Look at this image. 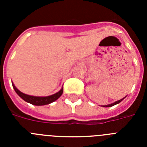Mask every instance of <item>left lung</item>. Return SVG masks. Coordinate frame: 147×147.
Segmentation results:
<instances>
[{"label":"left lung","instance_id":"1","mask_svg":"<svg viewBox=\"0 0 147 147\" xmlns=\"http://www.w3.org/2000/svg\"><path fill=\"white\" fill-rule=\"evenodd\" d=\"M126 98V96L124 97V98H121V99L119 100V101H116V102H114V103H113V104H110V105H103V106H102V107H112V106H114V105H117V104L120 103V102H121L122 100L124 99V98Z\"/></svg>","mask_w":147,"mask_h":147}]
</instances>
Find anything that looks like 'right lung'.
Masks as SVG:
<instances>
[{"instance_id": "right-lung-1", "label": "right lung", "mask_w": 147, "mask_h": 147, "mask_svg": "<svg viewBox=\"0 0 147 147\" xmlns=\"http://www.w3.org/2000/svg\"><path fill=\"white\" fill-rule=\"evenodd\" d=\"M12 83L13 88L15 89V92L21 98H23L24 101H26L28 103L32 104L34 105H37V106H41V105H49V104L52 103L54 101L59 98L62 96V93H63V88H61V90L57 93H54V94L51 95V96H29V95L25 94V93L20 92L15 85Z\"/></svg>"}]
</instances>
